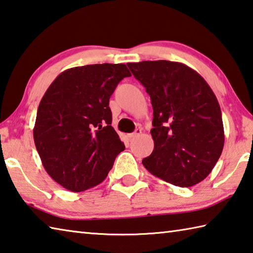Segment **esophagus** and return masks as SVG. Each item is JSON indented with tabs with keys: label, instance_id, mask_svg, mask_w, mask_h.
I'll use <instances>...</instances> for the list:
<instances>
[{
	"label": "esophagus",
	"instance_id": "obj_1",
	"mask_svg": "<svg viewBox=\"0 0 253 253\" xmlns=\"http://www.w3.org/2000/svg\"><path fill=\"white\" fill-rule=\"evenodd\" d=\"M140 134H141V129H140V128H137V129L134 132H132V134L129 135V138L130 139L131 138H136V137H138Z\"/></svg>",
	"mask_w": 253,
	"mask_h": 253
}]
</instances>
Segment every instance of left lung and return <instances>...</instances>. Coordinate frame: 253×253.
<instances>
[{"label": "left lung", "instance_id": "obj_1", "mask_svg": "<svg viewBox=\"0 0 253 253\" xmlns=\"http://www.w3.org/2000/svg\"><path fill=\"white\" fill-rule=\"evenodd\" d=\"M149 94L154 150L142 159L150 173L191 187L208 176L222 153L224 131L218 99L203 77L182 63L127 64Z\"/></svg>", "mask_w": 253, "mask_h": 253}]
</instances>
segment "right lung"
Masks as SVG:
<instances>
[{"label":"right lung","instance_id":"1","mask_svg":"<svg viewBox=\"0 0 253 253\" xmlns=\"http://www.w3.org/2000/svg\"><path fill=\"white\" fill-rule=\"evenodd\" d=\"M125 64H93L62 72L39 105L33 129L45 170L73 192L99 185L125 149L112 127L109 98Z\"/></svg>","mask_w":253,"mask_h":253}]
</instances>
